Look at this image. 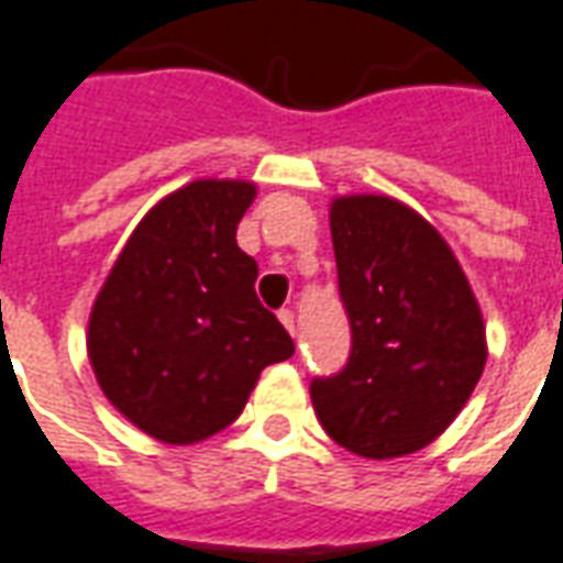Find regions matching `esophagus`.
I'll use <instances>...</instances> for the list:
<instances>
[{"instance_id": "esophagus-1", "label": "esophagus", "mask_w": 563, "mask_h": 563, "mask_svg": "<svg viewBox=\"0 0 563 563\" xmlns=\"http://www.w3.org/2000/svg\"><path fill=\"white\" fill-rule=\"evenodd\" d=\"M278 318H282V324L290 330V336H294V333H297V324H294V312H290V309H282V312H278Z\"/></svg>"}]
</instances>
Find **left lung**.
Segmentation results:
<instances>
[{
  "mask_svg": "<svg viewBox=\"0 0 563 563\" xmlns=\"http://www.w3.org/2000/svg\"><path fill=\"white\" fill-rule=\"evenodd\" d=\"M330 233L352 352L339 373L312 378L314 416L361 457L418 452L485 369L476 297L445 239L397 199H336Z\"/></svg>",
  "mask_w": 563,
  "mask_h": 563,
  "instance_id": "8db88e82",
  "label": "left lung"
}]
</instances>
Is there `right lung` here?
Masks as SVG:
<instances>
[{
  "instance_id": "obj_1",
  "label": "right lung",
  "mask_w": 563,
  "mask_h": 563,
  "mask_svg": "<svg viewBox=\"0 0 563 563\" xmlns=\"http://www.w3.org/2000/svg\"><path fill=\"white\" fill-rule=\"evenodd\" d=\"M249 181H194L147 211L99 290L87 352L123 416L173 445L214 437L294 339L257 300L236 245Z\"/></svg>"
}]
</instances>
